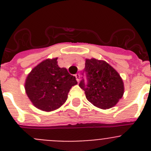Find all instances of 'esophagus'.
<instances>
[{
  "instance_id": "1",
  "label": "esophagus",
  "mask_w": 151,
  "mask_h": 151,
  "mask_svg": "<svg viewBox=\"0 0 151 151\" xmlns=\"http://www.w3.org/2000/svg\"><path fill=\"white\" fill-rule=\"evenodd\" d=\"M75 76H76V81L78 82L80 81V75L78 73H77V74L75 75Z\"/></svg>"
}]
</instances>
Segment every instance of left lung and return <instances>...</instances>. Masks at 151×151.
<instances>
[{
	"mask_svg": "<svg viewBox=\"0 0 151 151\" xmlns=\"http://www.w3.org/2000/svg\"><path fill=\"white\" fill-rule=\"evenodd\" d=\"M79 87L85 91L87 99L102 109L115 106L124 95L122 78L117 71L104 60L86 59Z\"/></svg>",
	"mask_w": 151,
	"mask_h": 151,
	"instance_id": "8db88e82",
	"label": "left lung"
}]
</instances>
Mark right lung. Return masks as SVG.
<instances>
[{"label":"right lung","mask_w":151,"mask_h":151,"mask_svg":"<svg viewBox=\"0 0 151 151\" xmlns=\"http://www.w3.org/2000/svg\"><path fill=\"white\" fill-rule=\"evenodd\" d=\"M57 59H47L27 76L25 91L34 106L51 111L60 108L67 99L70 88L77 84L76 77L66 68H60Z\"/></svg>","instance_id":"1"}]
</instances>
